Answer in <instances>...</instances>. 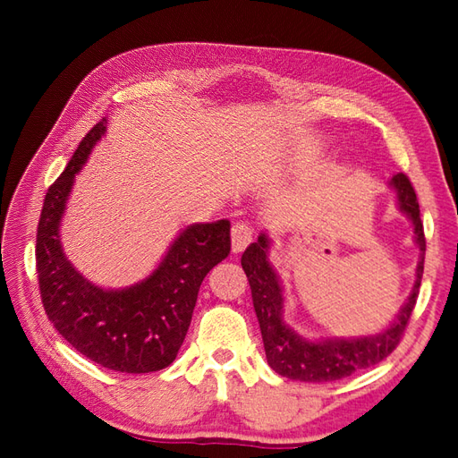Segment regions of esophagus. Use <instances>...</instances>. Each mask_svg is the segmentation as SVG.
<instances>
[{"label": "esophagus", "mask_w": 458, "mask_h": 458, "mask_svg": "<svg viewBox=\"0 0 458 458\" xmlns=\"http://www.w3.org/2000/svg\"><path fill=\"white\" fill-rule=\"evenodd\" d=\"M251 236H254V230L248 222H236L232 226V248L234 251H242L251 242Z\"/></svg>", "instance_id": "esophagus-1"}]
</instances>
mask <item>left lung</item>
<instances>
[{
    "label": "left lung",
    "instance_id": "8db88e82",
    "mask_svg": "<svg viewBox=\"0 0 458 458\" xmlns=\"http://www.w3.org/2000/svg\"><path fill=\"white\" fill-rule=\"evenodd\" d=\"M397 194L400 210L407 214L413 224L415 244L420 246L421 256L417 261V279L407 297V303L394 318V323L377 335L358 336V338H325L309 340L297 335L284 320V289L279 277L267 259L269 238L261 234L258 242L250 244L242 254V267L250 281L251 301L259 320L261 338H264L267 364L279 376L299 382H335L382 362L400 344L403 330L410 323L417 295H420L423 261H425V234L423 222L420 216V202L407 174L397 173L390 181Z\"/></svg>",
    "mask_w": 458,
    "mask_h": 458
}]
</instances>
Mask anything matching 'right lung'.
<instances>
[{
  "mask_svg": "<svg viewBox=\"0 0 458 458\" xmlns=\"http://www.w3.org/2000/svg\"><path fill=\"white\" fill-rule=\"evenodd\" d=\"M106 118L45 194L37 228V276L45 313L68 344L92 362L125 374L167 368L179 348L208 271L230 254V222L191 224L174 238L159 267L125 289L94 285L66 259L61 220L74 177L106 133Z\"/></svg>",
  "mask_w": 458,
  "mask_h": 458,
  "instance_id": "right-lung-1",
  "label": "right lung"
}]
</instances>
